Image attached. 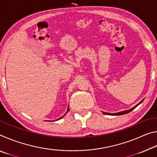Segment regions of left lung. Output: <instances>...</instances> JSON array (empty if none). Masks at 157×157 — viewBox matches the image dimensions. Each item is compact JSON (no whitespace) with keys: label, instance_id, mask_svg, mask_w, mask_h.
<instances>
[{"label":"left lung","instance_id":"obj_1","mask_svg":"<svg viewBox=\"0 0 157 157\" xmlns=\"http://www.w3.org/2000/svg\"><path fill=\"white\" fill-rule=\"evenodd\" d=\"M142 101H143V100H142ZM142 101H141V102H139V104H138L137 105H136V106H135V107H133L132 109H129V110H127V111H121V112H118V113H106V112H103V113H104V114H107H107H109V115H115V116H119V115H123V114H126V113H129V112H130V111H132V110H134V109H135V108H136V107H137V106H138V105H140V103H141V102H142Z\"/></svg>","mask_w":157,"mask_h":157}]
</instances>
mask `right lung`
Wrapping results in <instances>:
<instances>
[{"label":"right lung","instance_id":"obj_1","mask_svg":"<svg viewBox=\"0 0 157 157\" xmlns=\"http://www.w3.org/2000/svg\"><path fill=\"white\" fill-rule=\"evenodd\" d=\"M68 110H69V109H68V110H67V112H68ZM62 117H63V116H62ZM60 118H59V119H60ZM59 119H57V120H59Z\"/></svg>","mask_w":157,"mask_h":157}]
</instances>
